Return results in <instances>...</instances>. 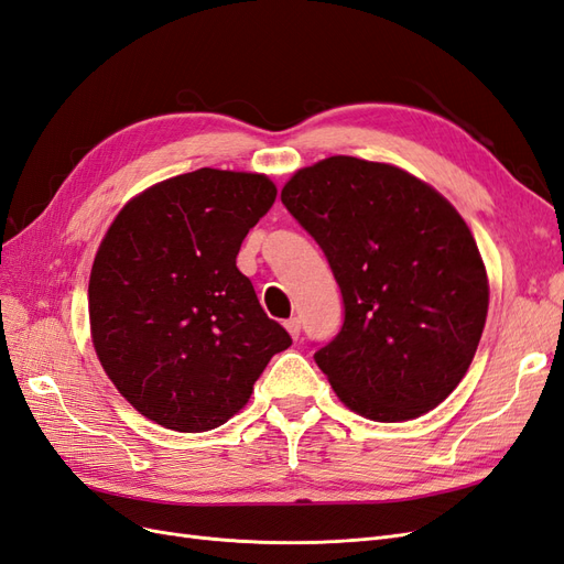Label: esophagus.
<instances>
[{
	"label": "esophagus",
	"instance_id": "obj_1",
	"mask_svg": "<svg viewBox=\"0 0 564 564\" xmlns=\"http://www.w3.org/2000/svg\"><path fill=\"white\" fill-rule=\"evenodd\" d=\"M284 327H286V332H289V334H292V338H294V340H299V336H301V319H299V317L286 319V322H284Z\"/></svg>",
	"mask_w": 564,
	"mask_h": 564
}]
</instances>
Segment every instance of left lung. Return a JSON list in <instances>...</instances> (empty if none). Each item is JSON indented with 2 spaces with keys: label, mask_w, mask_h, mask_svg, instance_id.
Here are the masks:
<instances>
[{
  "label": "left lung",
  "mask_w": 564,
  "mask_h": 564,
  "mask_svg": "<svg viewBox=\"0 0 564 564\" xmlns=\"http://www.w3.org/2000/svg\"><path fill=\"white\" fill-rule=\"evenodd\" d=\"M282 204L344 296L340 332L315 352L338 400L386 423L431 412L466 377L489 308L466 220L429 183L348 155L299 169Z\"/></svg>",
  "instance_id": "8db88e82"
}]
</instances>
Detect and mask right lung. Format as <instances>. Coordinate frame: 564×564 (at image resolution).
Here are the masks:
<instances>
[{
	"label": "right lung",
	"instance_id": "obj_1",
	"mask_svg": "<svg viewBox=\"0 0 564 564\" xmlns=\"http://www.w3.org/2000/svg\"><path fill=\"white\" fill-rule=\"evenodd\" d=\"M275 197L263 174L204 166L148 187L112 220L89 280L91 338L145 419L178 433L218 429L292 346L237 270Z\"/></svg>",
	"mask_w": 564,
	"mask_h": 564
}]
</instances>
